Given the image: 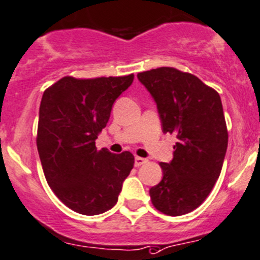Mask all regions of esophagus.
Returning <instances> with one entry per match:
<instances>
[{"mask_svg": "<svg viewBox=\"0 0 260 260\" xmlns=\"http://www.w3.org/2000/svg\"><path fill=\"white\" fill-rule=\"evenodd\" d=\"M145 162H147V160H146V158L140 157V156H136L135 166H141V165H143V164H145Z\"/></svg>", "mask_w": 260, "mask_h": 260, "instance_id": "esophagus-1", "label": "esophagus"}]
</instances>
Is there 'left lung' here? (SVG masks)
<instances>
[{"label": "left lung", "instance_id": "1", "mask_svg": "<svg viewBox=\"0 0 260 260\" xmlns=\"http://www.w3.org/2000/svg\"><path fill=\"white\" fill-rule=\"evenodd\" d=\"M157 105L162 132L175 135L174 157L161 162L162 179L150 189L153 207L181 216L200 207L212 190L228 150L221 98L197 76L173 67L137 75Z\"/></svg>", "mask_w": 260, "mask_h": 260}]
</instances>
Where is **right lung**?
<instances>
[{"instance_id": "1", "label": "right lung", "mask_w": 260, "mask_h": 260, "mask_svg": "<svg viewBox=\"0 0 260 260\" xmlns=\"http://www.w3.org/2000/svg\"><path fill=\"white\" fill-rule=\"evenodd\" d=\"M135 75L75 79L66 76L44 91L37 147L47 183L72 211L100 215L114 207L135 156L98 150L95 140L112 107Z\"/></svg>"}]
</instances>
